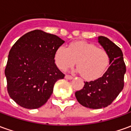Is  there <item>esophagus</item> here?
Wrapping results in <instances>:
<instances>
[{
	"label": "esophagus",
	"instance_id": "1",
	"mask_svg": "<svg viewBox=\"0 0 131 131\" xmlns=\"http://www.w3.org/2000/svg\"><path fill=\"white\" fill-rule=\"evenodd\" d=\"M65 79H66L71 80V79H73V77H71V76H70V75H66Z\"/></svg>",
	"mask_w": 131,
	"mask_h": 131
}]
</instances>
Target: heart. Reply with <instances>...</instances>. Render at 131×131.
<instances>
[{"label": "heart", "mask_w": 131, "mask_h": 131, "mask_svg": "<svg viewBox=\"0 0 131 131\" xmlns=\"http://www.w3.org/2000/svg\"><path fill=\"white\" fill-rule=\"evenodd\" d=\"M55 64L61 70L66 71L77 63L78 71L83 78L93 81L101 77L109 67L110 55L104 49L93 43L76 41L68 48L61 46L54 54Z\"/></svg>", "instance_id": "obj_1"}]
</instances>
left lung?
<instances>
[{"label": "left lung", "instance_id": "left-lung-1", "mask_svg": "<svg viewBox=\"0 0 131 131\" xmlns=\"http://www.w3.org/2000/svg\"><path fill=\"white\" fill-rule=\"evenodd\" d=\"M98 43L110 55V67L103 76L85 85L75 93L80 104L90 109H101L112 104L124 86L126 64L121 48L104 36H99Z\"/></svg>", "mask_w": 131, "mask_h": 131}]
</instances>
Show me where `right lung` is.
Masks as SVG:
<instances>
[{
    "instance_id": "add662e5",
    "label": "right lung",
    "mask_w": 131,
    "mask_h": 131,
    "mask_svg": "<svg viewBox=\"0 0 131 131\" xmlns=\"http://www.w3.org/2000/svg\"><path fill=\"white\" fill-rule=\"evenodd\" d=\"M64 43L56 35L34 30L10 49L5 74L8 94L19 106L37 109L51 96L55 82L64 74L54 64V54Z\"/></svg>"
}]
</instances>
